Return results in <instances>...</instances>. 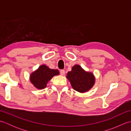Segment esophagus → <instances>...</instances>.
Wrapping results in <instances>:
<instances>
[{
    "label": "esophagus",
    "instance_id": "esophagus-1",
    "mask_svg": "<svg viewBox=\"0 0 131 131\" xmlns=\"http://www.w3.org/2000/svg\"><path fill=\"white\" fill-rule=\"evenodd\" d=\"M65 74V71L64 70H60V74L61 75H64Z\"/></svg>",
    "mask_w": 131,
    "mask_h": 131
}]
</instances>
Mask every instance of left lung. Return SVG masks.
<instances>
[{
	"instance_id": "1",
	"label": "left lung",
	"mask_w": 131,
	"mask_h": 131,
	"mask_svg": "<svg viewBox=\"0 0 131 131\" xmlns=\"http://www.w3.org/2000/svg\"><path fill=\"white\" fill-rule=\"evenodd\" d=\"M74 90L80 93L90 91L95 84L96 78L90 71L84 70L79 65H75L66 76Z\"/></svg>"
}]
</instances>
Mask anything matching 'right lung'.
Returning <instances> with one entry per match:
<instances>
[{
    "instance_id": "obj_1",
    "label": "right lung",
    "mask_w": 131,
    "mask_h": 131,
    "mask_svg": "<svg viewBox=\"0 0 131 131\" xmlns=\"http://www.w3.org/2000/svg\"><path fill=\"white\" fill-rule=\"evenodd\" d=\"M59 74L57 69H52L46 65H41L30 75V81L36 88L43 90L53 77Z\"/></svg>"
}]
</instances>
